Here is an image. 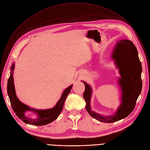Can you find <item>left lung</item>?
<instances>
[{"label":"left lung","instance_id":"8db88e82","mask_svg":"<svg viewBox=\"0 0 150 150\" xmlns=\"http://www.w3.org/2000/svg\"><path fill=\"white\" fill-rule=\"evenodd\" d=\"M120 77L118 84L120 87V105L112 115L104 116L92 111L91 100L92 93L91 86L84 81L85 91L83 97L86 101V111L94 119L106 123L119 121L128 116L134 109L136 101L141 93L142 82L141 80V62L136 46L128 39H121L115 44L111 55Z\"/></svg>","mask_w":150,"mask_h":150}]
</instances>
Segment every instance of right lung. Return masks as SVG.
<instances>
[{"instance_id":"right-lung-1","label":"right lung","mask_w":150,"mask_h":150,"mask_svg":"<svg viewBox=\"0 0 150 150\" xmlns=\"http://www.w3.org/2000/svg\"><path fill=\"white\" fill-rule=\"evenodd\" d=\"M14 67L15 65L13 62L10 69V76L8 78V80L7 92L10 98L12 109L16 115L18 117L19 119L23 121V122L35 126L45 125L56 120L62 111L64 101L70 93L73 85L71 84L64 91L61 98L53 108L47 109H36L31 108L27 105L22 103L16 94L13 78V71L14 70ZM27 111H31L36 113L37 117L32 119L27 117L25 115V112Z\"/></svg>"}]
</instances>
